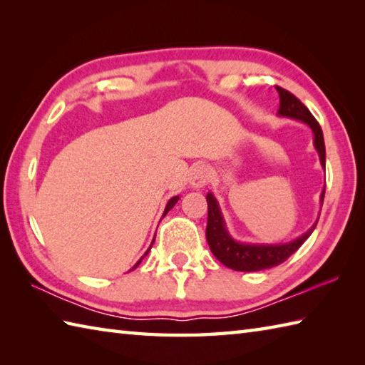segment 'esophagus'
<instances>
[{
	"instance_id": "esophagus-1",
	"label": "esophagus",
	"mask_w": 365,
	"mask_h": 365,
	"mask_svg": "<svg viewBox=\"0 0 365 365\" xmlns=\"http://www.w3.org/2000/svg\"><path fill=\"white\" fill-rule=\"evenodd\" d=\"M208 178H210V173H208V168L205 165H196L190 170L188 175V182L191 185V188L200 190L204 188L208 183Z\"/></svg>"
}]
</instances>
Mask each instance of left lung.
Segmentation results:
<instances>
[{
    "instance_id": "left-lung-1",
    "label": "left lung",
    "mask_w": 365,
    "mask_h": 365,
    "mask_svg": "<svg viewBox=\"0 0 365 365\" xmlns=\"http://www.w3.org/2000/svg\"><path fill=\"white\" fill-rule=\"evenodd\" d=\"M279 92V118H287L306 123L314 133V147L319 153L320 165L324 169L327 168V150H324V139L323 131L315 120L312 113L302 105L299 100L290 94L289 91L277 88ZM324 188L320 195V204H323ZM207 204H208V220H207V230L205 237L208 246L213 255L218 259L222 265H226L230 269L235 271H262L281 265L282 262L290 257L293 252H297L301 245L311 237L314 229L317 227L319 218L309 227L304 234L284 243H251V242H238L230 235L227 230L226 220H224L221 207L218 200L213 196L212 191L207 192ZM320 216V215H319Z\"/></svg>"
}]
</instances>
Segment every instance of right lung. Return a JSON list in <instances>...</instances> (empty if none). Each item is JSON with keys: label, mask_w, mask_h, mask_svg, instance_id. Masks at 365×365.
Segmentation results:
<instances>
[{"label": "right lung", "mask_w": 365, "mask_h": 365, "mask_svg": "<svg viewBox=\"0 0 365 365\" xmlns=\"http://www.w3.org/2000/svg\"><path fill=\"white\" fill-rule=\"evenodd\" d=\"M178 199H180V196H174V197H170V199L168 200V204H166V208H165V212H163V216H161V218H165V216H166V213H168V212L170 210V208H173V207H174V205L177 204V200H178ZM153 242H155V238L152 240V243H150V246H149V250H147V251L144 252V255H143V257H141V259H139V260H138V262L135 263V267H133V268H131V269H135V268H138V265H139V263H141V262H143V259L145 257V255H147V254H149V251H150V247H152ZM131 269H130V271H131Z\"/></svg>", "instance_id": "obj_1"}]
</instances>
